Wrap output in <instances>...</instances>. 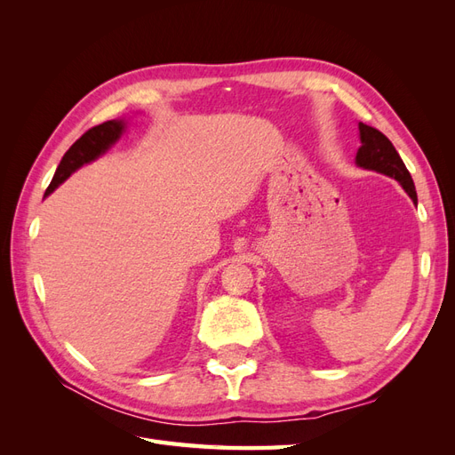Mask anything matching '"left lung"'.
<instances>
[{
  "label": "left lung",
  "mask_w": 455,
  "mask_h": 455,
  "mask_svg": "<svg viewBox=\"0 0 455 455\" xmlns=\"http://www.w3.org/2000/svg\"><path fill=\"white\" fill-rule=\"evenodd\" d=\"M359 132H361V148L356 151V164L368 171H376L385 176H391L395 180L401 184L406 194L411 197V201L418 203V194H416V186L414 180L406 169V164L403 163L398 151L391 144V140L379 132L374 127H368L364 123H359Z\"/></svg>",
  "instance_id": "left-lung-1"
}]
</instances>
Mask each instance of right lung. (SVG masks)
Masks as SVG:
<instances>
[{"label": "right lung", "instance_id": "1", "mask_svg": "<svg viewBox=\"0 0 455 455\" xmlns=\"http://www.w3.org/2000/svg\"><path fill=\"white\" fill-rule=\"evenodd\" d=\"M123 131H125V121L123 119L106 121V123H102V125H96V127L89 129L64 154L59 169H57V172H54L52 180L45 191V196L52 194V191L57 189L68 176L76 172L79 167H84L85 163H91L96 157L106 154V151L112 148V144H116L121 139Z\"/></svg>", "mask_w": 455, "mask_h": 455}]
</instances>
